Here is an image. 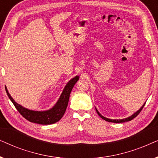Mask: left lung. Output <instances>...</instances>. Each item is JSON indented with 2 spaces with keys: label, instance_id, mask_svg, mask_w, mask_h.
I'll return each mask as SVG.
<instances>
[{
  "label": "left lung",
  "instance_id": "obj_1",
  "mask_svg": "<svg viewBox=\"0 0 158 158\" xmlns=\"http://www.w3.org/2000/svg\"><path fill=\"white\" fill-rule=\"evenodd\" d=\"M146 103V102H145ZM145 103H144L143 105H142V106L140 108V109L138 110L137 111H136L135 113H134L131 116H129V117H127V118H122V119H110V118H106V117H104V116H102L101 115V114L99 113L98 112V110L96 109V112H97V114H98V116H100L101 118H102L103 120H105V121H107V122H114V123H122V122H129V121H131V120H132L134 118H135L136 116H137L138 114H139V113H140V111H142V109H143V107H144V104H145Z\"/></svg>",
  "mask_w": 158,
  "mask_h": 158
}]
</instances>
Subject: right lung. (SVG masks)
<instances>
[{"mask_svg":"<svg viewBox=\"0 0 158 158\" xmlns=\"http://www.w3.org/2000/svg\"><path fill=\"white\" fill-rule=\"evenodd\" d=\"M78 80V75L71 79L66 84L65 87L64 88L62 93L60 95V98L57 103H55V105L52 109L47 110V111H33V110L28 109L27 108L22 106L17 103L14 100V98L10 96L6 86L5 88L8 98L14 103L18 111L26 119L29 121L30 122L36 123L39 124H52L57 122L63 116L64 112L66 111L67 106H68L71 90Z\"/></svg>","mask_w":158,"mask_h":158,"instance_id":"right-lung-1","label":"right lung"}]
</instances>
